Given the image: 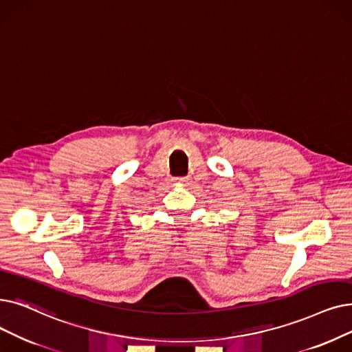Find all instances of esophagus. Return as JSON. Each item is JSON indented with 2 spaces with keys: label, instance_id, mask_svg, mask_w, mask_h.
Returning <instances> with one entry per match:
<instances>
[{
  "label": "esophagus",
  "instance_id": "34e87169",
  "mask_svg": "<svg viewBox=\"0 0 352 352\" xmlns=\"http://www.w3.org/2000/svg\"><path fill=\"white\" fill-rule=\"evenodd\" d=\"M178 181H179V182H188V181H190V177H179Z\"/></svg>",
  "mask_w": 352,
  "mask_h": 352
}]
</instances>
